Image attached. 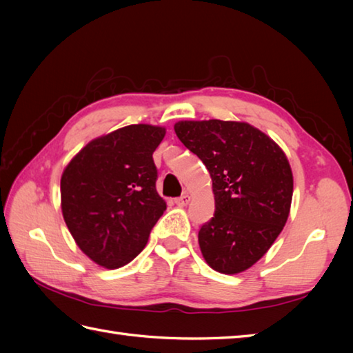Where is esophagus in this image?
<instances>
[{
  "instance_id": "34e87169",
  "label": "esophagus",
  "mask_w": 353,
  "mask_h": 353,
  "mask_svg": "<svg viewBox=\"0 0 353 353\" xmlns=\"http://www.w3.org/2000/svg\"><path fill=\"white\" fill-rule=\"evenodd\" d=\"M174 201H176L177 206H186L191 201V196H190V194H183V196L176 199Z\"/></svg>"
}]
</instances>
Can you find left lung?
<instances>
[{"label":"left lung","mask_w":353,"mask_h":353,"mask_svg":"<svg viewBox=\"0 0 353 353\" xmlns=\"http://www.w3.org/2000/svg\"><path fill=\"white\" fill-rule=\"evenodd\" d=\"M177 138L212 179L215 214L199 230L208 265L223 274L245 272L264 256L288 220L292 171L287 154L243 121H179Z\"/></svg>","instance_id":"left-lung-1"}]
</instances>
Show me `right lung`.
Wrapping results in <instances>:
<instances>
[{
  "instance_id": "obj_1",
  "label": "right lung",
  "mask_w": 353,
  "mask_h": 353,
  "mask_svg": "<svg viewBox=\"0 0 353 353\" xmlns=\"http://www.w3.org/2000/svg\"><path fill=\"white\" fill-rule=\"evenodd\" d=\"M165 132L152 124L121 127L88 142L62 172L63 220L100 267L115 270L137 258L167 209L153 162Z\"/></svg>"
}]
</instances>
